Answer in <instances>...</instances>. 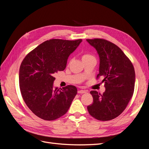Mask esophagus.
I'll use <instances>...</instances> for the list:
<instances>
[{"label": "esophagus", "mask_w": 149, "mask_h": 149, "mask_svg": "<svg viewBox=\"0 0 149 149\" xmlns=\"http://www.w3.org/2000/svg\"><path fill=\"white\" fill-rule=\"evenodd\" d=\"M86 93V91H85V90L81 89V90H78V93H79V94H84Z\"/></svg>", "instance_id": "34e87169"}]
</instances>
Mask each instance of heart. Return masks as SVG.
<instances>
[{"mask_svg": "<svg viewBox=\"0 0 149 149\" xmlns=\"http://www.w3.org/2000/svg\"><path fill=\"white\" fill-rule=\"evenodd\" d=\"M94 58L92 55H89V54H84V55L82 56V60H85V59H88V58Z\"/></svg>", "mask_w": 149, "mask_h": 149, "instance_id": "obj_1", "label": "heart"}]
</instances>
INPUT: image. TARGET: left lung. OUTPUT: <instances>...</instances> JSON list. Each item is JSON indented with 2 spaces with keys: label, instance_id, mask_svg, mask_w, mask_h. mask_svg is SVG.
<instances>
[{
  "label": "left lung",
  "instance_id": "left-lung-1",
  "mask_svg": "<svg viewBox=\"0 0 149 149\" xmlns=\"http://www.w3.org/2000/svg\"><path fill=\"white\" fill-rule=\"evenodd\" d=\"M86 41L96 49L100 57L97 78H103L106 89L102 94L96 91L90 92L93 102L88 106V111L97 120H112L124 111L133 95L136 81L134 66L115 44L100 38Z\"/></svg>",
  "mask_w": 149,
  "mask_h": 149
}]
</instances>
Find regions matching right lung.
Segmentation results:
<instances>
[{
    "label": "right lung",
    "mask_w": 149,
    "mask_h": 149,
    "mask_svg": "<svg viewBox=\"0 0 149 149\" xmlns=\"http://www.w3.org/2000/svg\"><path fill=\"white\" fill-rule=\"evenodd\" d=\"M82 42L52 39L42 43L22 61L19 85L24 100L38 118L53 120L66 113L77 94V88L68 85L54 88L53 74L63 71L68 58Z\"/></svg>",
    "instance_id": "add662e5"
}]
</instances>
